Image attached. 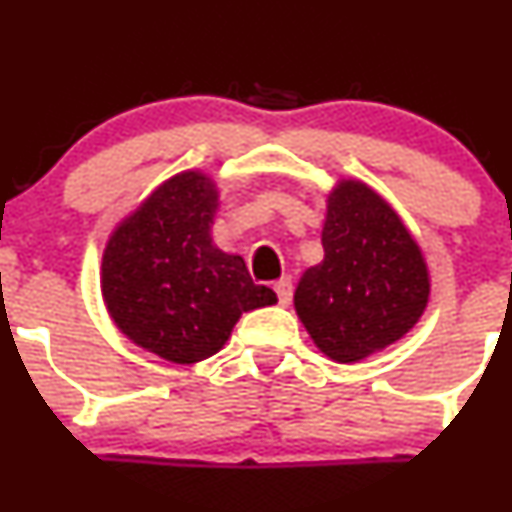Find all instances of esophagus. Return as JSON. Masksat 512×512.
<instances>
[{
  "instance_id": "esophagus-1",
  "label": "esophagus",
  "mask_w": 512,
  "mask_h": 512,
  "mask_svg": "<svg viewBox=\"0 0 512 512\" xmlns=\"http://www.w3.org/2000/svg\"><path fill=\"white\" fill-rule=\"evenodd\" d=\"M292 280L289 277H282L280 282H275V292H277V299H280L282 307H287L289 302H292Z\"/></svg>"
}]
</instances>
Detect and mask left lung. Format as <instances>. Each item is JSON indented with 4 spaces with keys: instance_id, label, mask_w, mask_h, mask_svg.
<instances>
[{
    "instance_id": "1",
    "label": "left lung",
    "mask_w": 512,
    "mask_h": 512,
    "mask_svg": "<svg viewBox=\"0 0 512 512\" xmlns=\"http://www.w3.org/2000/svg\"><path fill=\"white\" fill-rule=\"evenodd\" d=\"M324 260L309 267L294 309L329 359L352 364L399 342L428 302L421 250L384 198L356 180L329 195Z\"/></svg>"
}]
</instances>
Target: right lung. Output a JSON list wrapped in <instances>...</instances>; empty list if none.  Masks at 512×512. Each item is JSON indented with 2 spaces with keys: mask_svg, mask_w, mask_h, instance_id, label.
Listing matches in <instances>:
<instances>
[{
  "mask_svg": "<svg viewBox=\"0 0 512 512\" xmlns=\"http://www.w3.org/2000/svg\"><path fill=\"white\" fill-rule=\"evenodd\" d=\"M215 210L213 180L188 170L143 200L103 252L101 289L116 327L173 364L220 352L242 312L277 302L240 255L213 245Z\"/></svg>",
  "mask_w": 512,
  "mask_h": 512,
  "instance_id": "right-lung-1",
  "label": "right lung"
}]
</instances>
